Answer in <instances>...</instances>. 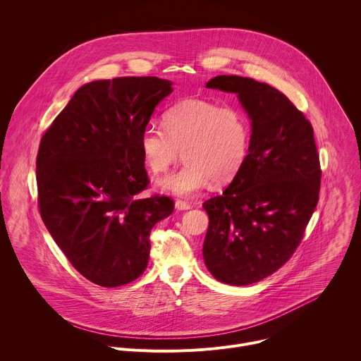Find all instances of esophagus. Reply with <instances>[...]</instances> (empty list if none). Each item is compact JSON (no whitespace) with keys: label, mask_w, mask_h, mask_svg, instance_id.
I'll list each match as a JSON object with an SVG mask.
<instances>
[{"label":"esophagus","mask_w":361,"mask_h":361,"mask_svg":"<svg viewBox=\"0 0 361 361\" xmlns=\"http://www.w3.org/2000/svg\"><path fill=\"white\" fill-rule=\"evenodd\" d=\"M176 209H177L178 212H183V210H190V209H191V205H190L188 202H185V201L177 200V201H176Z\"/></svg>","instance_id":"1"}]
</instances>
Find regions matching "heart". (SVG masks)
<instances>
[{"label":"heart","instance_id":"b5f03b06","mask_svg":"<svg viewBox=\"0 0 361 361\" xmlns=\"http://www.w3.org/2000/svg\"><path fill=\"white\" fill-rule=\"evenodd\" d=\"M163 123L164 128L149 124L142 130L140 149L154 174L169 170L183 151V167L157 180L164 192L191 197L212 180L227 183L247 160L251 126L235 106L187 98L166 111Z\"/></svg>","mask_w":361,"mask_h":361}]
</instances>
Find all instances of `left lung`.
<instances>
[{"mask_svg":"<svg viewBox=\"0 0 361 361\" xmlns=\"http://www.w3.org/2000/svg\"><path fill=\"white\" fill-rule=\"evenodd\" d=\"M205 87L237 95L251 137L238 174L202 204L210 219L202 257L216 280L248 286L290 259L316 209L322 171L313 127L266 82L217 75Z\"/></svg>","mask_w":361,"mask_h":361,"instance_id":"obj_1","label":"left lung"}]
</instances>
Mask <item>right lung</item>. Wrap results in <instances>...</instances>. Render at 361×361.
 Wrapping results in <instances>:
<instances>
[{
  "label": "right lung",
  "instance_id": "add662e5",
  "mask_svg": "<svg viewBox=\"0 0 361 361\" xmlns=\"http://www.w3.org/2000/svg\"><path fill=\"white\" fill-rule=\"evenodd\" d=\"M173 82L121 77L80 87L41 138V219L74 269L102 287L138 279L149 231L169 217V197L140 198L148 177L140 135Z\"/></svg>",
  "mask_w": 361,
  "mask_h": 361
}]
</instances>
